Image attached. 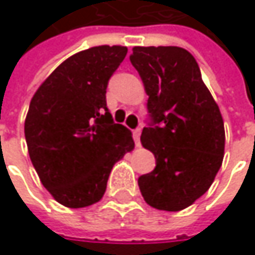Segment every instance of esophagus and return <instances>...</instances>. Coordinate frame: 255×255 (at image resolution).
<instances>
[{
	"label": "esophagus",
	"instance_id": "1",
	"mask_svg": "<svg viewBox=\"0 0 255 255\" xmlns=\"http://www.w3.org/2000/svg\"><path fill=\"white\" fill-rule=\"evenodd\" d=\"M140 134H141V128H135L132 131V137H134L135 146H140Z\"/></svg>",
	"mask_w": 255,
	"mask_h": 255
}]
</instances>
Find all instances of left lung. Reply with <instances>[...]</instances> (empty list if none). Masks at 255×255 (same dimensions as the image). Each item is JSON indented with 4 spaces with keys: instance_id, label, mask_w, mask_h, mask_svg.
<instances>
[{
    "instance_id": "obj_1",
    "label": "left lung",
    "mask_w": 255,
    "mask_h": 255,
    "mask_svg": "<svg viewBox=\"0 0 255 255\" xmlns=\"http://www.w3.org/2000/svg\"><path fill=\"white\" fill-rule=\"evenodd\" d=\"M150 124L140 141L156 159L138 177L144 201L162 211L192 205L213 184L225 155V124L195 57L181 47H134Z\"/></svg>"
}]
</instances>
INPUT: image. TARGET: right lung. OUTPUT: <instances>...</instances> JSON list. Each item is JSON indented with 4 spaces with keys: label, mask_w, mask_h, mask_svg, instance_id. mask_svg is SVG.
Returning a JSON list of instances; mask_svg holds the SVG:
<instances>
[{
    "label": "right lung",
    "mask_w": 255,
    "mask_h": 255,
    "mask_svg": "<svg viewBox=\"0 0 255 255\" xmlns=\"http://www.w3.org/2000/svg\"><path fill=\"white\" fill-rule=\"evenodd\" d=\"M127 47L99 45L59 65L33 94L25 120L29 156L42 186L68 208L99 202L115 162L134 149L106 106L109 78Z\"/></svg>",
    "instance_id": "right-lung-1"
}]
</instances>
